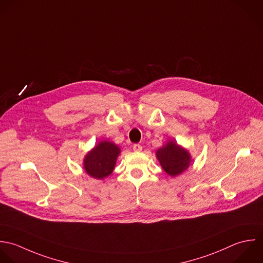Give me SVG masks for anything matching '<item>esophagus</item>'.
Here are the masks:
<instances>
[{
  "label": "esophagus",
  "mask_w": 263,
  "mask_h": 263,
  "mask_svg": "<svg viewBox=\"0 0 263 263\" xmlns=\"http://www.w3.org/2000/svg\"><path fill=\"white\" fill-rule=\"evenodd\" d=\"M133 151H135V152H141V151H142V146H141L139 143H135V144L133 145Z\"/></svg>",
  "instance_id": "obj_1"
}]
</instances>
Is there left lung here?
Here are the masks:
<instances>
[{
  "label": "left lung",
  "mask_w": 263,
  "mask_h": 263,
  "mask_svg": "<svg viewBox=\"0 0 263 263\" xmlns=\"http://www.w3.org/2000/svg\"><path fill=\"white\" fill-rule=\"evenodd\" d=\"M157 158L165 172L171 176H176L186 170L191 162L190 154L174 141L158 149Z\"/></svg>",
  "instance_id": "8db88e82"
}]
</instances>
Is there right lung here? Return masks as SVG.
I'll use <instances>...</instances> for the list:
<instances>
[{"label": "right lung", "instance_id": "1", "mask_svg": "<svg viewBox=\"0 0 263 263\" xmlns=\"http://www.w3.org/2000/svg\"><path fill=\"white\" fill-rule=\"evenodd\" d=\"M120 148L108 141H102L95 146L85 158L84 167L86 172L98 179L108 176L116 165Z\"/></svg>", "mask_w": 263, "mask_h": 263}]
</instances>
